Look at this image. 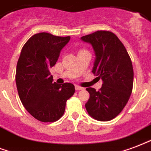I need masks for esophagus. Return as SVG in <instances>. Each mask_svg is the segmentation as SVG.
I'll use <instances>...</instances> for the list:
<instances>
[{
  "instance_id": "obj_1",
  "label": "esophagus",
  "mask_w": 151,
  "mask_h": 151,
  "mask_svg": "<svg viewBox=\"0 0 151 151\" xmlns=\"http://www.w3.org/2000/svg\"><path fill=\"white\" fill-rule=\"evenodd\" d=\"M75 88L76 90H82V89H84V88H82V87H81L79 86H75Z\"/></svg>"
}]
</instances>
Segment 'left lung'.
<instances>
[{
  "label": "left lung",
  "instance_id": "left-lung-1",
  "mask_svg": "<svg viewBox=\"0 0 151 151\" xmlns=\"http://www.w3.org/2000/svg\"><path fill=\"white\" fill-rule=\"evenodd\" d=\"M92 46L95 61L92 72L103 81L99 91L87 88L90 95L86 104L88 115L99 121L117 116L129 100L134 72L126 48L112 32L97 31L81 38Z\"/></svg>",
  "mask_w": 151,
  "mask_h": 151
}]
</instances>
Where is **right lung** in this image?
<instances>
[{
  "label": "right lung",
  "mask_w": 151,
  "mask_h": 151,
  "mask_svg": "<svg viewBox=\"0 0 151 151\" xmlns=\"http://www.w3.org/2000/svg\"><path fill=\"white\" fill-rule=\"evenodd\" d=\"M70 40L42 32L32 35L22 48L16 72L17 91L26 110L41 122L60 119L75 92L73 84L53 82L49 71Z\"/></svg>",
  "instance_id": "obj_1"
}]
</instances>
